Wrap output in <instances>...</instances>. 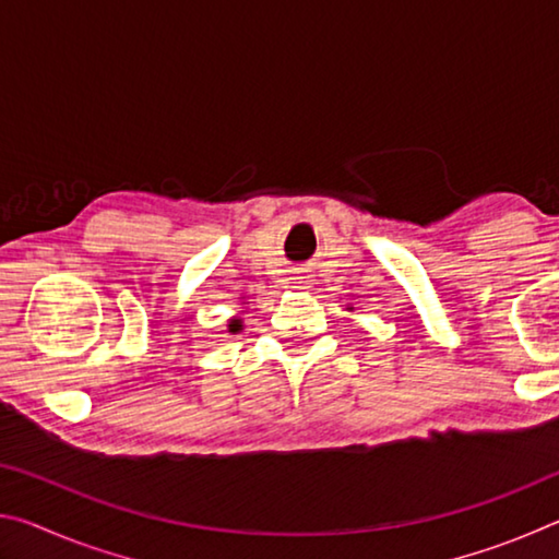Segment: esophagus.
<instances>
[{
  "label": "esophagus",
  "mask_w": 559,
  "mask_h": 559,
  "mask_svg": "<svg viewBox=\"0 0 559 559\" xmlns=\"http://www.w3.org/2000/svg\"><path fill=\"white\" fill-rule=\"evenodd\" d=\"M290 281L296 283V286H293V288H308V276H293Z\"/></svg>",
  "instance_id": "esophagus-1"
}]
</instances>
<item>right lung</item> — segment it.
Here are the masks:
<instances>
[{
  "mask_svg": "<svg viewBox=\"0 0 559 559\" xmlns=\"http://www.w3.org/2000/svg\"><path fill=\"white\" fill-rule=\"evenodd\" d=\"M229 328H231V330H234V333H236V330H239V328H241V325H239V320H234V323H231Z\"/></svg>",
  "mask_w": 559,
  "mask_h": 559,
  "instance_id": "1",
  "label": "right lung"
}]
</instances>
